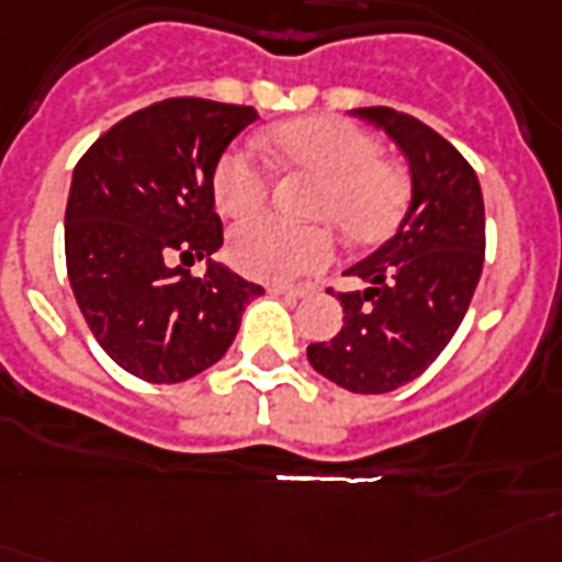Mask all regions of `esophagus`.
Listing matches in <instances>:
<instances>
[{
    "label": "esophagus",
    "mask_w": 562,
    "mask_h": 562,
    "mask_svg": "<svg viewBox=\"0 0 562 562\" xmlns=\"http://www.w3.org/2000/svg\"><path fill=\"white\" fill-rule=\"evenodd\" d=\"M270 292L272 295H281V299H290V301H299V299H304V295H307V286H270Z\"/></svg>",
    "instance_id": "obj_1"
}]
</instances>
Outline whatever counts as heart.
Returning <instances> with one entry per match:
<instances>
[{"instance_id": "heart-1", "label": "heart", "mask_w": 562, "mask_h": 562, "mask_svg": "<svg viewBox=\"0 0 562 562\" xmlns=\"http://www.w3.org/2000/svg\"><path fill=\"white\" fill-rule=\"evenodd\" d=\"M267 148L286 166L324 180L315 217L333 221L356 244L384 238L405 212L411 180L405 169L384 160L373 134L341 117H301L276 125ZM270 169L244 148L221 155L212 192L224 215H252L270 201ZM229 258L244 276L290 284L333 261V238L322 226H295L263 215L244 221L229 235Z\"/></svg>"}]
</instances>
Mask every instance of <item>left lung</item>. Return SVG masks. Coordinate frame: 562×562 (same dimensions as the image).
Here are the masks:
<instances>
[{
  "label": "left lung",
  "instance_id": "left-lung-1",
  "mask_svg": "<svg viewBox=\"0 0 562 562\" xmlns=\"http://www.w3.org/2000/svg\"><path fill=\"white\" fill-rule=\"evenodd\" d=\"M353 114L402 148L411 206L396 235L347 270L368 286L338 292L345 324L307 359L345 391L391 393L425 373L465 318L485 258V206L476 171L430 125L384 105Z\"/></svg>",
  "mask_w": 562,
  "mask_h": 562
}]
</instances>
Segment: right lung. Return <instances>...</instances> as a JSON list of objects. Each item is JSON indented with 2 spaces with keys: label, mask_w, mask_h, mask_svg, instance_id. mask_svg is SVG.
<instances>
[{
  "label": "right lung",
  "mask_w": 562,
  "mask_h": 562,
  "mask_svg": "<svg viewBox=\"0 0 562 562\" xmlns=\"http://www.w3.org/2000/svg\"><path fill=\"white\" fill-rule=\"evenodd\" d=\"M255 120L252 105L171 97L111 125L74 169L65 206L74 299L100 347L143 382H187L212 368L263 292L212 261L224 244L212 175ZM194 260L207 261L201 279L188 272Z\"/></svg>",
  "instance_id": "obj_1"
}]
</instances>
